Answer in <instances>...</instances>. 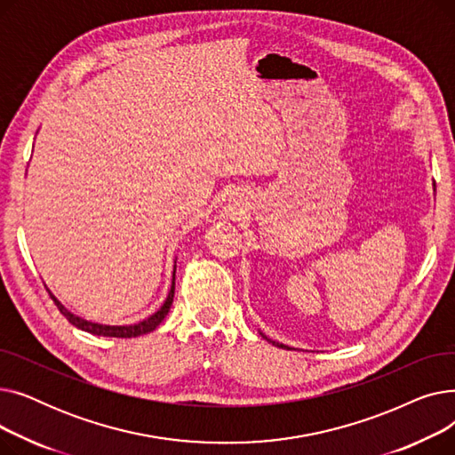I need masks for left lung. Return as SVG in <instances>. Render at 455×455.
Wrapping results in <instances>:
<instances>
[{
    "label": "left lung",
    "mask_w": 455,
    "mask_h": 455,
    "mask_svg": "<svg viewBox=\"0 0 455 455\" xmlns=\"http://www.w3.org/2000/svg\"><path fill=\"white\" fill-rule=\"evenodd\" d=\"M261 338H266L264 333H261ZM266 339H267V338H266ZM267 341H269V343H273V345H276V347H280V348H288V350H290V347H285V345H282V343H276V341H271V339H267Z\"/></svg>",
    "instance_id": "obj_1"
}]
</instances>
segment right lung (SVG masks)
<instances>
[{"label":"right lung","mask_w":455,"mask_h":455,"mask_svg":"<svg viewBox=\"0 0 455 455\" xmlns=\"http://www.w3.org/2000/svg\"><path fill=\"white\" fill-rule=\"evenodd\" d=\"M173 295H175V273H173V283H172V291L170 295H167L165 302L156 309V312L153 315H149L148 319H143L140 323H134V324H124V326H114V324H103V323H95V321H86L79 315H74L71 312H68V309L50 293V297L53 299L55 306L59 307V312L71 323L74 326L88 331V333H93V336H107V338H136V336H141V333H148V331H153L162 321L164 317L167 315V312H170L172 307V302H173Z\"/></svg>","instance_id":"add662e5"}]
</instances>
